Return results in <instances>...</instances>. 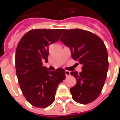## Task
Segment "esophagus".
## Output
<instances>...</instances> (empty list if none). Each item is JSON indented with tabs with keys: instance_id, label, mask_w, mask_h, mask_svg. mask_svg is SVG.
Instances as JSON below:
<instances>
[{
	"instance_id": "obj_1",
	"label": "esophagus",
	"mask_w": 120,
	"mask_h": 120,
	"mask_svg": "<svg viewBox=\"0 0 120 120\" xmlns=\"http://www.w3.org/2000/svg\"><path fill=\"white\" fill-rule=\"evenodd\" d=\"M65 76H66L67 77L70 75V72H69V71H65Z\"/></svg>"
}]
</instances>
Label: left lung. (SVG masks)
I'll return each instance as SVG.
<instances>
[{
  "instance_id": "8db88e82",
  "label": "left lung",
  "mask_w": 120,
  "mask_h": 120,
  "mask_svg": "<svg viewBox=\"0 0 120 120\" xmlns=\"http://www.w3.org/2000/svg\"><path fill=\"white\" fill-rule=\"evenodd\" d=\"M60 40L71 50L73 59L82 65V72H71L76 83L70 89L74 100L87 104L100 94L109 68L108 54L100 38L88 31L64 30Z\"/></svg>"
}]
</instances>
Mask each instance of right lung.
Here are the masks:
<instances>
[{
    "instance_id": "add662e5",
    "label": "right lung",
    "mask_w": 120,
    "mask_h": 120,
    "mask_svg": "<svg viewBox=\"0 0 120 120\" xmlns=\"http://www.w3.org/2000/svg\"><path fill=\"white\" fill-rule=\"evenodd\" d=\"M63 30H32L18 44L15 68L20 89L32 105L45 108L55 99L58 84L65 78V70H47L43 61L48 62L49 46L60 39Z\"/></svg>"
}]
</instances>
